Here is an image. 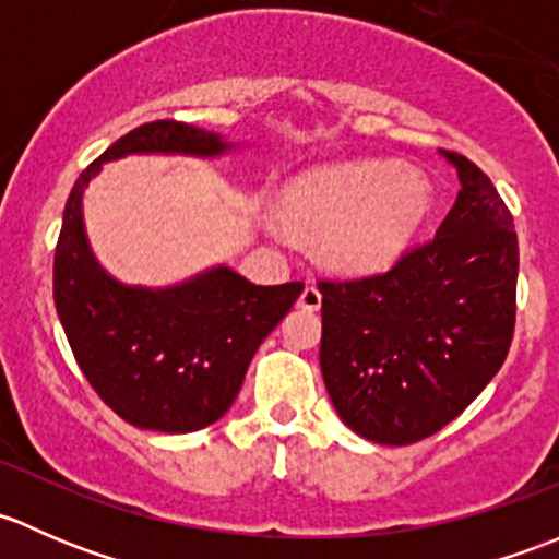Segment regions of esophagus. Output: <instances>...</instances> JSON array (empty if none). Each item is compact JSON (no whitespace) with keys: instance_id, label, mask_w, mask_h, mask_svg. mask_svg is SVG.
<instances>
[{"instance_id":"1","label":"esophagus","mask_w":559,"mask_h":559,"mask_svg":"<svg viewBox=\"0 0 559 559\" xmlns=\"http://www.w3.org/2000/svg\"><path fill=\"white\" fill-rule=\"evenodd\" d=\"M297 308H302V311H319V308H321V292L316 289L313 284H308L306 289H302L300 300H297Z\"/></svg>"}]
</instances>
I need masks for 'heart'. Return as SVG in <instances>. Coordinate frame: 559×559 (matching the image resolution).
Listing matches in <instances>:
<instances>
[{"label": "heart", "mask_w": 559, "mask_h": 559, "mask_svg": "<svg viewBox=\"0 0 559 559\" xmlns=\"http://www.w3.org/2000/svg\"><path fill=\"white\" fill-rule=\"evenodd\" d=\"M436 205L430 175L394 162H337L306 170L278 194L292 233L319 240L321 262L343 278L392 270L425 229ZM273 235H286L270 218Z\"/></svg>", "instance_id": "1"}]
</instances>
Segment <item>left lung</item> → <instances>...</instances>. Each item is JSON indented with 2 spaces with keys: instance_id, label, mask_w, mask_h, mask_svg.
<instances>
[{
  "instance_id": "1",
  "label": "left lung",
  "mask_w": 559,
  "mask_h": 559,
  "mask_svg": "<svg viewBox=\"0 0 559 559\" xmlns=\"http://www.w3.org/2000/svg\"><path fill=\"white\" fill-rule=\"evenodd\" d=\"M460 194L436 238L384 275L319 284L321 376L357 436L405 447L456 419L495 379L516 316L520 246L492 180L438 151Z\"/></svg>"
}]
</instances>
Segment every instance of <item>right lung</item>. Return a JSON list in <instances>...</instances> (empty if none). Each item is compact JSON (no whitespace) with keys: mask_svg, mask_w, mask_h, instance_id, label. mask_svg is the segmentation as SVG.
<instances>
[{"mask_svg":"<svg viewBox=\"0 0 559 559\" xmlns=\"http://www.w3.org/2000/svg\"><path fill=\"white\" fill-rule=\"evenodd\" d=\"M238 148L191 123H143L88 165L67 200L53 257L56 313L94 392L140 430L180 436L222 419L302 284L257 286L227 264L170 286L123 284L92 251L83 197L105 162L134 154L218 159Z\"/></svg>","mask_w":559,"mask_h":559,"instance_id":"right-lung-1","label":"right lung"}]
</instances>
